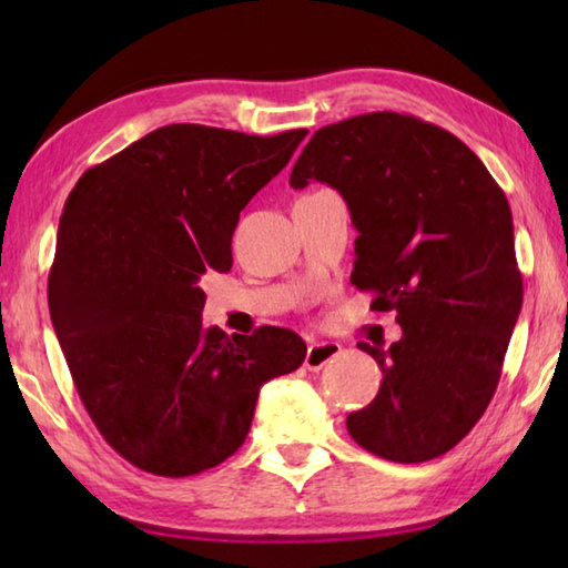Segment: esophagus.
<instances>
[{
  "instance_id": "esophagus-1",
  "label": "esophagus",
  "mask_w": 568,
  "mask_h": 568,
  "mask_svg": "<svg viewBox=\"0 0 568 568\" xmlns=\"http://www.w3.org/2000/svg\"><path fill=\"white\" fill-rule=\"evenodd\" d=\"M342 354V346L334 342H310L307 346V356H305V366L310 371H320L329 364L332 358Z\"/></svg>"
}]
</instances>
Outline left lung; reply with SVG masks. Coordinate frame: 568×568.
<instances>
[{
    "mask_svg": "<svg viewBox=\"0 0 568 568\" xmlns=\"http://www.w3.org/2000/svg\"><path fill=\"white\" fill-rule=\"evenodd\" d=\"M310 180L344 197L358 232L352 283L403 327L388 348L358 344L383 381L346 429L388 462L437 458L486 413L520 315L510 204L464 141L395 112L315 131L291 187Z\"/></svg>",
    "mask_w": 568,
    "mask_h": 568,
    "instance_id": "obj_1",
    "label": "left lung"
}]
</instances>
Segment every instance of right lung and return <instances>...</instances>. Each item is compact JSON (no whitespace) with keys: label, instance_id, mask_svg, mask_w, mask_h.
Segmentation results:
<instances>
[{"label":"right lung","instance_id":"add662e5","mask_svg":"<svg viewBox=\"0 0 568 568\" xmlns=\"http://www.w3.org/2000/svg\"><path fill=\"white\" fill-rule=\"evenodd\" d=\"M305 136L161 126L70 192L48 275L53 329L84 409L141 470L180 478L222 464L263 383L303 366L291 329L204 327L200 277L232 268L241 210Z\"/></svg>","mask_w":568,"mask_h":568}]
</instances>
